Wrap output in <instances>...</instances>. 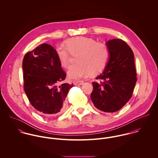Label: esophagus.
<instances>
[{
  "label": "esophagus",
  "instance_id": "obj_1",
  "mask_svg": "<svg viewBox=\"0 0 158 158\" xmlns=\"http://www.w3.org/2000/svg\"><path fill=\"white\" fill-rule=\"evenodd\" d=\"M84 83V81H75L74 82V85L75 86H78V85H81Z\"/></svg>",
  "mask_w": 158,
  "mask_h": 158
}]
</instances>
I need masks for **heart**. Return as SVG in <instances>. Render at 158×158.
<instances>
[{"instance_id": "1", "label": "heart", "mask_w": 158, "mask_h": 158, "mask_svg": "<svg viewBox=\"0 0 158 158\" xmlns=\"http://www.w3.org/2000/svg\"><path fill=\"white\" fill-rule=\"evenodd\" d=\"M64 46L58 45L56 53L62 67L68 68L70 54L76 55V64L71 66L68 72L69 78L78 80L91 73H100L106 67L110 57L108 45L95 40L78 36L69 38L64 41Z\"/></svg>"}]
</instances>
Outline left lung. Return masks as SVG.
Masks as SVG:
<instances>
[{
    "label": "left lung",
    "mask_w": 158,
    "mask_h": 158,
    "mask_svg": "<svg viewBox=\"0 0 158 158\" xmlns=\"http://www.w3.org/2000/svg\"><path fill=\"white\" fill-rule=\"evenodd\" d=\"M110 60L104 71L92 82L90 98L100 111L114 113L120 110L131 98L137 73L133 50L126 42L114 39L106 43Z\"/></svg>",
    "instance_id": "obj_1"
}]
</instances>
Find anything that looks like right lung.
Returning a JSON list of instances; mask_svg holds the SVG:
<instances>
[{
    "instance_id": "obj_1",
    "label": "right lung",
    "mask_w": 158,
    "mask_h": 158,
    "mask_svg": "<svg viewBox=\"0 0 158 158\" xmlns=\"http://www.w3.org/2000/svg\"><path fill=\"white\" fill-rule=\"evenodd\" d=\"M23 89L31 105L44 115L58 114L66 108V97L73 84L60 82L66 73L61 68L56 50L42 44L23 57Z\"/></svg>"
}]
</instances>
